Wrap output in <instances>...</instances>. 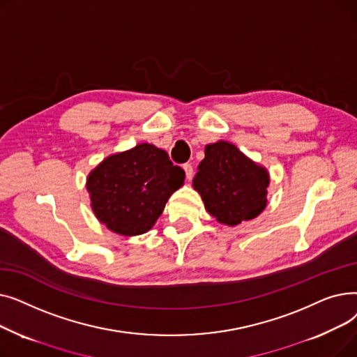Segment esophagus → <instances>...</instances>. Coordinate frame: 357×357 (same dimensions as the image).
I'll return each mask as SVG.
<instances>
[{
    "label": "esophagus",
    "instance_id": "34e87169",
    "mask_svg": "<svg viewBox=\"0 0 357 357\" xmlns=\"http://www.w3.org/2000/svg\"><path fill=\"white\" fill-rule=\"evenodd\" d=\"M183 171H185L186 178H188V179L192 178V175H194V167H192L191 163H185V165H183Z\"/></svg>",
    "mask_w": 357,
    "mask_h": 357
}]
</instances>
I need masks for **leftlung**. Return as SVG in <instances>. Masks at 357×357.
Here are the masks:
<instances>
[{"label":"left lung","mask_w":357,"mask_h":357,"mask_svg":"<svg viewBox=\"0 0 357 357\" xmlns=\"http://www.w3.org/2000/svg\"><path fill=\"white\" fill-rule=\"evenodd\" d=\"M269 174L229 142L205 146V158L192 181L205 210L218 222L237 226L266 207Z\"/></svg>","instance_id":"left-lung-1"}]
</instances>
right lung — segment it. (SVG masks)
<instances>
[{
    "instance_id": "obj_1",
    "label": "right lung",
    "mask_w": 357,
    "mask_h": 357,
    "mask_svg": "<svg viewBox=\"0 0 357 357\" xmlns=\"http://www.w3.org/2000/svg\"><path fill=\"white\" fill-rule=\"evenodd\" d=\"M185 179L183 169L153 144L142 143L104 159L86 179L91 207L111 231L137 236L149 231Z\"/></svg>"
}]
</instances>
